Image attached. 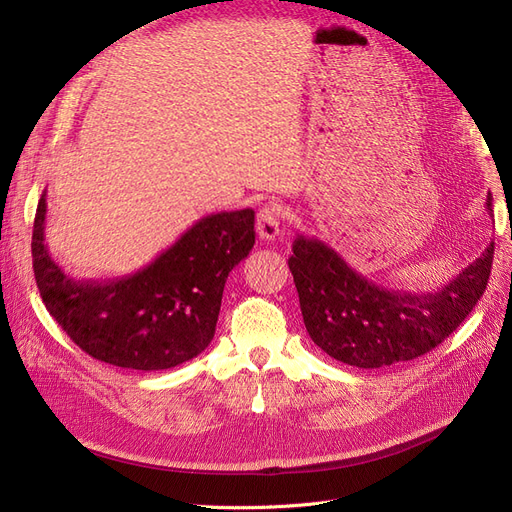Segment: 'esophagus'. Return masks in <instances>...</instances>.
I'll return each mask as SVG.
<instances>
[{"mask_svg": "<svg viewBox=\"0 0 512 512\" xmlns=\"http://www.w3.org/2000/svg\"><path fill=\"white\" fill-rule=\"evenodd\" d=\"M256 229H258V235L262 239H275L279 237L281 233V210L277 203H267V206H262L260 212H258V218H256Z\"/></svg>", "mask_w": 512, "mask_h": 512, "instance_id": "obj_1", "label": "esophagus"}]
</instances>
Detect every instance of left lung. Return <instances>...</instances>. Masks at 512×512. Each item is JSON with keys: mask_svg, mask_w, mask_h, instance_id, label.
I'll use <instances>...</instances> for the list:
<instances>
[{"mask_svg": "<svg viewBox=\"0 0 512 512\" xmlns=\"http://www.w3.org/2000/svg\"><path fill=\"white\" fill-rule=\"evenodd\" d=\"M485 210L492 212V193ZM288 260L311 340L346 365L376 370L433 351L475 309L492 273L494 241L437 292L388 290L357 273L330 245L298 235Z\"/></svg>", "mask_w": 512, "mask_h": 512, "instance_id": "8db88e82", "label": "left lung"}]
</instances>
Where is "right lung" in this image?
<instances>
[{
	"mask_svg": "<svg viewBox=\"0 0 512 512\" xmlns=\"http://www.w3.org/2000/svg\"><path fill=\"white\" fill-rule=\"evenodd\" d=\"M46 191L33 222V273L46 309L90 357L130 370H170L212 342L224 283L254 248V210L203 216L147 267L73 279L46 243Z\"/></svg>",
	"mask_w": 512,
	"mask_h": 512,
	"instance_id": "1",
	"label": "right lung"
}]
</instances>
